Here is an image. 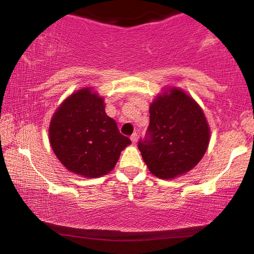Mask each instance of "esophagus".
<instances>
[{"label": "esophagus", "instance_id": "34e87169", "mask_svg": "<svg viewBox=\"0 0 254 254\" xmlns=\"http://www.w3.org/2000/svg\"><path fill=\"white\" fill-rule=\"evenodd\" d=\"M137 138H138V137H137V134L134 133V134L130 136V141L133 142V143L135 144V143H136V142H137Z\"/></svg>", "mask_w": 254, "mask_h": 254}]
</instances>
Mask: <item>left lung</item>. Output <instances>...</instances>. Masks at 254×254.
Returning <instances> with one entry per match:
<instances>
[{"mask_svg":"<svg viewBox=\"0 0 254 254\" xmlns=\"http://www.w3.org/2000/svg\"><path fill=\"white\" fill-rule=\"evenodd\" d=\"M147 137L137 147L149 171L161 179L186 175L202 159L210 128L199 104L183 89L158 93L149 106Z\"/></svg>","mask_w":254,"mask_h":254,"instance_id":"8db88e82","label":"left lung"}]
</instances>
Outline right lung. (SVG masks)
Segmentation results:
<instances>
[{
  "label": "right lung",
  "mask_w": 254,
  "mask_h": 254,
  "mask_svg": "<svg viewBox=\"0 0 254 254\" xmlns=\"http://www.w3.org/2000/svg\"><path fill=\"white\" fill-rule=\"evenodd\" d=\"M50 144L61 164L84 178L112 171L130 140L120 134L105 112V102L92 86L72 92L52 117Z\"/></svg>",
  "instance_id": "right-lung-1"
}]
</instances>
